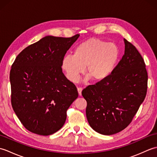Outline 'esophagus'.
I'll list each match as a JSON object with an SVG mask.
<instances>
[{
    "label": "esophagus",
    "instance_id": "esophagus-1",
    "mask_svg": "<svg viewBox=\"0 0 157 157\" xmlns=\"http://www.w3.org/2000/svg\"><path fill=\"white\" fill-rule=\"evenodd\" d=\"M82 88H81V87H79V88H78V94H79V96H81L82 95Z\"/></svg>",
    "mask_w": 157,
    "mask_h": 157
}]
</instances>
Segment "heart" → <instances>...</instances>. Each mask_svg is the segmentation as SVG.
Masks as SVG:
<instances>
[{
  "label": "heart",
  "instance_id": "heart-1",
  "mask_svg": "<svg viewBox=\"0 0 157 157\" xmlns=\"http://www.w3.org/2000/svg\"><path fill=\"white\" fill-rule=\"evenodd\" d=\"M115 43L90 38L76 46L73 55L65 56L61 67L70 82H77L84 72L93 81L100 82L111 74L119 58Z\"/></svg>",
  "mask_w": 157,
  "mask_h": 157
}]
</instances>
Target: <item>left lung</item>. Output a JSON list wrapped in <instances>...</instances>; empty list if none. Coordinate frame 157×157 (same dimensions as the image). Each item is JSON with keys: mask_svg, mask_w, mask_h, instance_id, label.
Here are the masks:
<instances>
[{"mask_svg": "<svg viewBox=\"0 0 157 157\" xmlns=\"http://www.w3.org/2000/svg\"><path fill=\"white\" fill-rule=\"evenodd\" d=\"M125 53L111 74L90 85L82 94L91 128L103 135L122 131L132 122L147 92L148 74L142 56L124 39Z\"/></svg>", "mask_w": 157, "mask_h": 157, "instance_id": "left-lung-1", "label": "left lung"}]
</instances>
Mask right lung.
Here are the masks:
<instances>
[{"instance_id":"1","label":"right lung","mask_w":157,"mask_h":157,"mask_svg":"<svg viewBox=\"0 0 157 157\" xmlns=\"http://www.w3.org/2000/svg\"><path fill=\"white\" fill-rule=\"evenodd\" d=\"M79 36H45L23 49L13 63L12 107L34 134L48 136L61 129L67 111L78 97L75 86L63 74L61 61Z\"/></svg>"}]
</instances>
